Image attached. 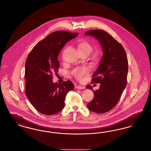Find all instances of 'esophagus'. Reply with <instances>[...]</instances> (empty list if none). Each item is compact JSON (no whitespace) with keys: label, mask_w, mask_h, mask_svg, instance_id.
<instances>
[{"label":"esophagus","mask_w":151,"mask_h":151,"mask_svg":"<svg viewBox=\"0 0 151 151\" xmlns=\"http://www.w3.org/2000/svg\"><path fill=\"white\" fill-rule=\"evenodd\" d=\"M76 88L77 89H85V87H84V86H80V85L77 86H76Z\"/></svg>","instance_id":"obj_1"}]
</instances>
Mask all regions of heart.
Masks as SVG:
<instances>
[{"instance_id": "obj_1", "label": "heart", "mask_w": 151, "mask_h": 151, "mask_svg": "<svg viewBox=\"0 0 151 151\" xmlns=\"http://www.w3.org/2000/svg\"><path fill=\"white\" fill-rule=\"evenodd\" d=\"M79 50L80 52H87L89 54L93 50L92 46L86 41L81 42L79 44ZM89 72V68L86 65H83L73 68L71 74L73 77L78 80H81Z\"/></svg>"}]
</instances>
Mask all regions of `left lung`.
<instances>
[{
	"mask_svg": "<svg viewBox=\"0 0 151 151\" xmlns=\"http://www.w3.org/2000/svg\"><path fill=\"white\" fill-rule=\"evenodd\" d=\"M86 35L95 37L102 47L103 57L92 83H100V88L93 91L94 99L87 104L88 108L96 113H104L114 108L127 84V57L123 47L112 36L100 29L88 30Z\"/></svg>",
	"mask_w": 151,
	"mask_h": 151,
	"instance_id": "1",
	"label": "left lung"
}]
</instances>
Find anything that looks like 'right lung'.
<instances>
[{
    "label": "right lung",
    "mask_w": 151,
    "mask_h": 151,
    "mask_svg": "<svg viewBox=\"0 0 151 151\" xmlns=\"http://www.w3.org/2000/svg\"><path fill=\"white\" fill-rule=\"evenodd\" d=\"M78 33L65 30L52 32L39 42L30 52L25 66V94L37 110L45 115H54L65 106L67 93L74 88L70 80L54 83L52 74L59 67V52Z\"/></svg>",
    "instance_id": "right-lung-1"
}]
</instances>
